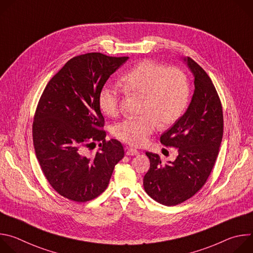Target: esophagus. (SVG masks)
I'll return each instance as SVG.
<instances>
[{
    "label": "esophagus",
    "mask_w": 253,
    "mask_h": 253,
    "mask_svg": "<svg viewBox=\"0 0 253 253\" xmlns=\"http://www.w3.org/2000/svg\"><path fill=\"white\" fill-rule=\"evenodd\" d=\"M126 154L129 155V156H135V155H138L139 154V151L134 149V148H129V147H126Z\"/></svg>",
    "instance_id": "1"
}]
</instances>
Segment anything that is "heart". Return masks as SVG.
Listing matches in <instances>:
<instances>
[{
    "instance_id": "1",
    "label": "heart",
    "mask_w": 253,
    "mask_h": 253,
    "mask_svg": "<svg viewBox=\"0 0 253 253\" xmlns=\"http://www.w3.org/2000/svg\"><path fill=\"white\" fill-rule=\"evenodd\" d=\"M120 85L127 94L142 97L140 117L128 118L116 124L114 135L130 145L140 146L159 128H166L181 117L189 100V85L185 74L177 68L152 60H144L121 77ZM99 106L104 114L114 117L119 113V90L104 87L99 93Z\"/></svg>"
}]
</instances>
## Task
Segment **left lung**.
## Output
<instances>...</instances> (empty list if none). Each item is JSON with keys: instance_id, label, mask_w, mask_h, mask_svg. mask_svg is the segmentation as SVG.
Wrapping results in <instances>:
<instances>
[{"instance_id": "left-lung-1", "label": "left lung", "mask_w": 253, "mask_h": 253, "mask_svg": "<svg viewBox=\"0 0 253 253\" xmlns=\"http://www.w3.org/2000/svg\"><path fill=\"white\" fill-rule=\"evenodd\" d=\"M183 60L194 76V94L186 112L160 137L163 145L177 148L178 156L163 164L158 154L146 152L150 168L143 179L146 193L166 206L182 203L202 188L218 156L223 135L217 91L195 61L189 57Z\"/></svg>"}]
</instances>
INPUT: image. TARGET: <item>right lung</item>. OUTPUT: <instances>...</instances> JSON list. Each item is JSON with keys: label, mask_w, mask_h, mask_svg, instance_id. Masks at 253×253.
<instances>
[{"label": "right lung", "mask_w": 253, "mask_h": 253, "mask_svg": "<svg viewBox=\"0 0 253 253\" xmlns=\"http://www.w3.org/2000/svg\"><path fill=\"white\" fill-rule=\"evenodd\" d=\"M128 60L88 53L69 60L47 84L36 109L33 142L50 185L63 197L86 202L103 193L115 165L124 157L122 144L106 141L99 93ZM99 142V150L86 148Z\"/></svg>", "instance_id": "right-lung-1"}]
</instances>
